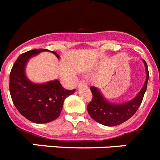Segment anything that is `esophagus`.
<instances>
[{"label": "esophagus", "mask_w": 160, "mask_h": 160, "mask_svg": "<svg viewBox=\"0 0 160 160\" xmlns=\"http://www.w3.org/2000/svg\"><path fill=\"white\" fill-rule=\"evenodd\" d=\"M87 87V84L84 80H81V81L79 82L78 84V88H81V87Z\"/></svg>", "instance_id": "1"}]
</instances>
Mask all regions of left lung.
<instances>
[{"label":"left lung","mask_w":160,"mask_h":160,"mask_svg":"<svg viewBox=\"0 0 160 160\" xmlns=\"http://www.w3.org/2000/svg\"><path fill=\"white\" fill-rule=\"evenodd\" d=\"M143 62L146 69V82L136 97L131 101L122 104H114L105 99L96 87H90L93 98L87 105V111L94 121L102 125L114 127L128 121L135 114L142 103L149 78L148 65L144 60Z\"/></svg>","instance_id":"obj_1"}]
</instances>
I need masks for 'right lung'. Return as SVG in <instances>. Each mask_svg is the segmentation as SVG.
<instances>
[{
    "instance_id": "obj_1",
    "label": "right lung",
    "mask_w": 160,
    "mask_h": 160,
    "mask_svg": "<svg viewBox=\"0 0 160 160\" xmlns=\"http://www.w3.org/2000/svg\"><path fill=\"white\" fill-rule=\"evenodd\" d=\"M48 49H32L20 55L9 74V91L14 106L28 120L46 123L58 118L66 97L75 90H66L58 80L36 84L26 78L25 65L30 58ZM59 58L54 51H50Z\"/></svg>"
}]
</instances>
